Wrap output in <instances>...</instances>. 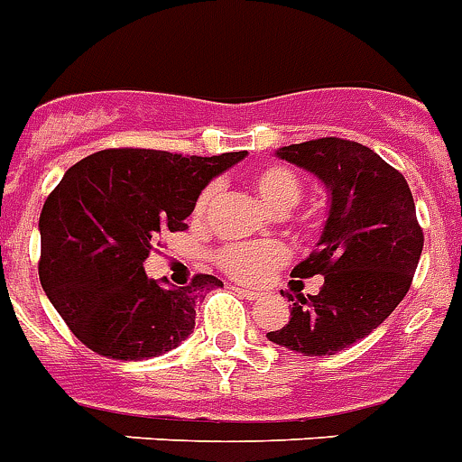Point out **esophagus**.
Here are the masks:
<instances>
[{
  "label": "esophagus",
  "instance_id": "obj_1",
  "mask_svg": "<svg viewBox=\"0 0 462 462\" xmlns=\"http://www.w3.org/2000/svg\"><path fill=\"white\" fill-rule=\"evenodd\" d=\"M236 291H238L240 297L250 299V301H254V299L259 297V291H254V290H245V287H236Z\"/></svg>",
  "mask_w": 462,
  "mask_h": 462
}]
</instances>
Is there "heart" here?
I'll return each mask as SVG.
<instances>
[{"instance_id":"b5f03b06","label":"heart","mask_w":462,"mask_h":462,"mask_svg":"<svg viewBox=\"0 0 462 462\" xmlns=\"http://www.w3.org/2000/svg\"><path fill=\"white\" fill-rule=\"evenodd\" d=\"M252 189L257 193L259 203L275 217H285L301 199V180L287 165H263L252 175ZM217 187L205 189L200 193L196 215H205L215 200ZM219 266L228 275L243 282H262L269 278L280 263L287 259L285 245L275 240H257V243H238L219 252Z\"/></svg>"}]
</instances>
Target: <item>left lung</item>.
<instances>
[{"instance_id": "8db88e82", "label": "left lung", "mask_w": 462, "mask_h": 462, "mask_svg": "<svg viewBox=\"0 0 462 462\" xmlns=\"http://www.w3.org/2000/svg\"><path fill=\"white\" fill-rule=\"evenodd\" d=\"M280 161L327 189V219L297 278L325 275L315 297L291 299L290 322L269 341L303 355H334L369 337L411 287L423 231L407 180L376 152L341 137L280 147Z\"/></svg>"}]
</instances>
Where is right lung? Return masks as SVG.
<instances>
[{
    "mask_svg": "<svg viewBox=\"0 0 462 462\" xmlns=\"http://www.w3.org/2000/svg\"><path fill=\"white\" fill-rule=\"evenodd\" d=\"M245 156L105 149L62 175L39 217V278L81 344L130 362L189 338L196 303L222 280L200 273L187 287L159 285L144 262L163 231L187 228L200 191Z\"/></svg>",
    "mask_w": 462,
    "mask_h": 462,
    "instance_id": "obj_1",
    "label": "right lung"
}]
</instances>
